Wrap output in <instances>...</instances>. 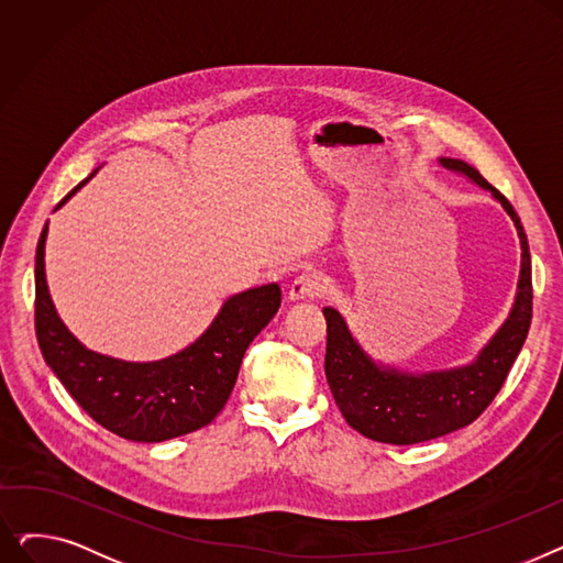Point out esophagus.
<instances>
[{
	"mask_svg": "<svg viewBox=\"0 0 563 563\" xmlns=\"http://www.w3.org/2000/svg\"><path fill=\"white\" fill-rule=\"evenodd\" d=\"M323 291L321 280L314 274H301L299 278H294V283L289 285V299L291 301H306V299H314Z\"/></svg>",
	"mask_w": 563,
	"mask_h": 563,
	"instance_id": "esophagus-1",
	"label": "esophagus"
}]
</instances>
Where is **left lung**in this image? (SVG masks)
<instances>
[{
	"mask_svg": "<svg viewBox=\"0 0 563 563\" xmlns=\"http://www.w3.org/2000/svg\"><path fill=\"white\" fill-rule=\"evenodd\" d=\"M440 166L465 175L486 189L511 217L520 236V276L509 317L495 331L475 361L461 367L433 372H404L374 361L349 331L335 308L327 317V380L333 399L349 422L365 438L390 445H416L475 422L499 393L525 344L531 323V255L522 223L511 207L482 173L463 159L440 157Z\"/></svg>",
	"mask_w": 563,
	"mask_h": 563,
	"instance_id": "1",
	"label": "left lung"
}]
</instances>
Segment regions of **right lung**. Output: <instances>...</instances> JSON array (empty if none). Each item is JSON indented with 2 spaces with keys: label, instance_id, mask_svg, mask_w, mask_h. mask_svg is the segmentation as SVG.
Segmentation results:
<instances>
[{
  "label": "right lung",
  "instance_id": "right-lung-1",
  "mask_svg": "<svg viewBox=\"0 0 563 563\" xmlns=\"http://www.w3.org/2000/svg\"><path fill=\"white\" fill-rule=\"evenodd\" d=\"M45 242L47 223L36 249V338L45 363L70 397L107 431L134 442H162L210 424L234 388L249 344L280 308L278 283L234 294L207 331L173 356L130 363L86 349L66 329L47 289Z\"/></svg>",
  "mask_w": 563,
  "mask_h": 563
}]
</instances>
